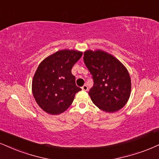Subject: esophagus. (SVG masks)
<instances>
[{"label":"esophagus","instance_id":"34e87169","mask_svg":"<svg viewBox=\"0 0 159 159\" xmlns=\"http://www.w3.org/2000/svg\"><path fill=\"white\" fill-rule=\"evenodd\" d=\"M82 89L83 90V91H87L88 90H89V88H88V86L86 85H84L83 87H82Z\"/></svg>","mask_w":159,"mask_h":159}]
</instances>
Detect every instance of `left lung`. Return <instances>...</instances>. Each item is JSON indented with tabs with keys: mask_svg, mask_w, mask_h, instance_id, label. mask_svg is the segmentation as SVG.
Masks as SVG:
<instances>
[{
	"mask_svg": "<svg viewBox=\"0 0 159 159\" xmlns=\"http://www.w3.org/2000/svg\"><path fill=\"white\" fill-rule=\"evenodd\" d=\"M83 60L93 80L89 92L93 104L108 113L122 108L131 91L130 76L124 65L101 50L86 51Z\"/></svg>",
	"mask_w": 159,
	"mask_h": 159,
	"instance_id": "1",
	"label": "left lung"
}]
</instances>
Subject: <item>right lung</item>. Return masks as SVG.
<instances>
[{
	"label": "right lung",
	"instance_id": "add662e5",
	"mask_svg": "<svg viewBox=\"0 0 159 159\" xmlns=\"http://www.w3.org/2000/svg\"><path fill=\"white\" fill-rule=\"evenodd\" d=\"M83 53L60 50L44 59L39 65L32 81V93L41 108L52 115L66 111L81 89L76 85L71 74L74 65Z\"/></svg>",
	"mask_w": 159,
	"mask_h": 159
}]
</instances>
